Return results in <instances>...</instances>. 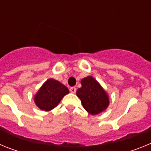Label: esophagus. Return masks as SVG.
Returning a JSON list of instances; mask_svg holds the SVG:
<instances>
[{"instance_id": "obj_1", "label": "esophagus", "mask_w": 151, "mask_h": 151, "mask_svg": "<svg viewBox=\"0 0 151 151\" xmlns=\"http://www.w3.org/2000/svg\"><path fill=\"white\" fill-rule=\"evenodd\" d=\"M69 91H70V92H71V93L75 94V93L76 92V88L75 87H71L70 88H69Z\"/></svg>"}]
</instances>
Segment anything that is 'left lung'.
<instances>
[{
  "label": "left lung",
  "mask_w": 151,
  "mask_h": 151,
  "mask_svg": "<svg viewBox=\"0 0 151 151\" xmlns=\"http://www.w3.org/2000/svg\"><path fill=\"white\" fill-rule=\"evenodd\" d=\"M82 87L77 90L85 110L91 115H97L105 111L110 104V98L101 84L91 76L81 80Z\"/></svg>",
  "instance_id": "left-lung-1"
}]
</instances>
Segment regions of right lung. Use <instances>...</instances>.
<instances>
[{"label": "right lung", "instance_id": "right-lung-1", "mask_svg": "<svg viewBox=\"0 0 151 151\" xmlns=\"http://www.w3.org/2000/svg\"><path fill=\"white\" fill-rule=\"evenodd\" d=\"M69 89L54 78H49L41 85L35 95L34 101L40 110L50 111L59 104Z\"/></svg>", "mask_w": 151, "mask_h": 151}]
</instances>
